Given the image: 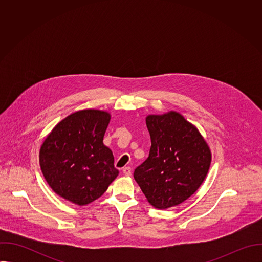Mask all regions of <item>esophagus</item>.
<instances>
[{
  "label": "esophagus",
  "mask_w": 262,
  "mask_h": 262,
  "mask_svg": "<svg viewBox=\"0 0 262 262\" xmlns=\"http://www.w3.org/2000/svg\"><path fill=\"white\" fill-rule=\"evenodd\" d=\"M122 172L125 176H130L132 175V168L130 167H125V168H123Z\"/></svg>",
  "instance_id": "esophagus-1"
}]
</instances>
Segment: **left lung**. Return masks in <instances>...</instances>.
Instances as JSON below:
<instances>
[{
	"label": "left lung",
	"instance_id": "obj_1",
	"mask_svg": "<svg viewBox=\"0 0 262 262\" xmlns=\"http://www.w3.org/2000/svg\"><path fill=\"white\" fill-rule=\"evenodd\" d=\"M146 125L150 151L136 168L134 178L154 207L177 206L204 181L211 162L210 148L199 129L176 111L148 115Z\"/></svg>",
	"mask_w": 262,
	"mask_h": 262
}]
</instances>
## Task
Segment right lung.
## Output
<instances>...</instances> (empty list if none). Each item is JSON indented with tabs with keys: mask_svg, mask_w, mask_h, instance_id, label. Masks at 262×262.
<instances>
[{
	"mask_svg": "<svg viewBox=\"0 0 262 262\" xmlns=\"http://www.w3.org/2000/svg\"><path fill=\"white\" fill-rule=\"evenodd\" d=\"M111 120L106 111L85 108L61 120L46 137L39 164L51 189L80 206L98 199L118 176L103 137Z\"/></svg>",
	"mask_w": 262,
	"mask_h": 262,
	"instance_id": "right-lung-1",
	"label": "right lung"
}]
</instances>
